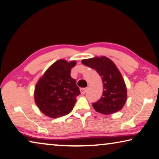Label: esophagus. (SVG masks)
I'll list each match as a JSON object with an SVG mask.
<instances>
[{
    "instance_id": "1",
    "label": "esophagus",
    "mask_w": 159,
    "mask_h": 159,
    "mask_svg": "<svg viewBox=\"0 0 159 159\" xmlns=\"http://www.w3.org/2000/svg\"><path fill=\"white\" fill-rule=\"evenodd\" d=\"M87 91V87L81 88V89H80V92H81L82 94H85V93H86Z\"/></svg>"
}]
</instances>
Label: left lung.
Wrapping results in <instances>:
<instances>
[{
    "label": "left lung",
    "mask_w": 159,
    "mask_h": 159,
    "mask_svg": "<svg viewBox=\"0 0 159 159\" xmlns=\"http://www.w3.org/2000/svg\"><path fill=\"white\" fill-rule=\"evenodd\" d=\"M82 62L96 70L102 79L104 89L101 99L92 103L95 110L103 114L121 110L126 103L127 94L124 80L114 63L106 57L83 60Z\"/></svg>",
    "instance_id": "left-lung-1"
}]
</instances>
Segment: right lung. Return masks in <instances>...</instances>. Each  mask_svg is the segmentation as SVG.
<instances>
[{
    "mask_svg": "<svg viewBox=\"0 0 159 159\" xmlns=\"http://www.w3.org/2000/svg\"><path fill=\"white\" fill-rule=\"evenodd\" d=\"M76 62L64 60L55 62L38 82L35 101L40 110L51 118H58L72 111L80 94L76 80L70 76Z\"/></svg>",
    "mask_w": 159,
    "mask_h": 159,
    "instance_id": "right-lung-1",
    "label": "right lung"
}]
</instances>
